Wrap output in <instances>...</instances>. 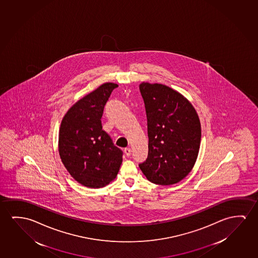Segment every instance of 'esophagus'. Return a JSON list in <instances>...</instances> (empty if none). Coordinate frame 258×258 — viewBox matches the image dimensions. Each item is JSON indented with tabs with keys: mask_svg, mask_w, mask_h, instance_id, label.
<instances>
[{
	"mask_svg": "<svg viewBox=\"0 0 258 258\" xmlns=\"http://www.w3.org/2000/svg\"><path fill=\"white\" fill-rule=\"evenodd\" d=\"M124 153L127 155V156H131V149L130 147H127L124 149Z\"/></svg>",
	"mask_w": 258,
	"mask_h": 258,
	"instance_id": "34e87169",
	"label": "esophagus"
}]
</instances>
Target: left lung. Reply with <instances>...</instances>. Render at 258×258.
Masks as SVG:
<instances>
[{"mask_svg": "<svg viewBox=\"0 0 258 258\" xmlns=\"http://www.w3.org/2000/svg\"><path fill=\"white\" fill-rule=\"evenodd\" d=\"M146 105L148 156L139 164L150 182L161 185L178 183L194 168L201 146L198 113L186 97L161 83L142 82Z\"/></svg>", "mask_w": 258, "mask_h": 258, "instance_id": "left-lung-1", "label": "left lung"}]
</instances>
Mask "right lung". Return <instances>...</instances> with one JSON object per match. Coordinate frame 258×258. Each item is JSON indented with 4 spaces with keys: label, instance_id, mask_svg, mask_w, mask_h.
<instances>
[{
    "label": "right lung",
    "instance_id": "add662e5",
    "mask_svg": "<svg viewBox=\"0 0 258 258\" xmlns=\"http://www.w3.org/2000/svg\"><path fill=\"white\" fill-rule=\"evenodd\" d=\"M118 84L105 82L72 105L62 119L58 153L74 179L89 188H102L115 179L122 152L102 130L106 102Z\"/></svg>",
    "mask_w": 258,
    "mask_h": 258
}]
</instances>
